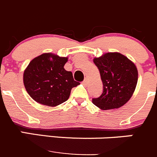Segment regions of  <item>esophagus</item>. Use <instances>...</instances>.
<instances>
[{"label":"esophagus","instance_id":"1","mask_svg":"<svg viewBox=\"0 0 157 157\" xmlns=\"http://www.w3.org/2000/svg\"><path fill=\"white\" fill-rule=\"evenodd\" d=\"M88 82H89V80H88L87 78H85L84 80H83V82H82V83H83V85H85V86H86V85L88 84Z\"/></svg>","mask_w":157,"mask_h":157}]
</instances>
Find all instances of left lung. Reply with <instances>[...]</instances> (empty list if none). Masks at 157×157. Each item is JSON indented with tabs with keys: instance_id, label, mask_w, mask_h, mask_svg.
<instances>
[{
	"instance_id": "obj_1",
	"label": "left lung",
	"mask_w": 157,
	"mask_h": 157,
	"mask_svg": "<svg viewBox=\"0 0 157 157\" xmlns=\"http://www.w3.org/2000/svg\"><path fill=\"white\" fill-rule=\"evenodd\" d=\"M103 82V93L93 98L94 104L102 109L119 108L130 99L138 80L136 66L120 53H107L94 59Z\"/></svg>"
}]
</instances>
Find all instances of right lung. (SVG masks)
<instances>
[{"label": "right lung", "instance_id": "right-lung-1", "mask_svg": "<svg viewBox=\"0 0 157 157\" xmlns=\"http://www.w3.org/2000/svg\"><path fill=\"white\" fill-rule=\"evenodd\" d=\"M67 61V57L43 54L30 62L24 73V83L35 101L55 106L68 100L71 89L80 83L63 68Z\"/></svg>", "mask_w": 157, "mask_h": 157}]
</instances>
